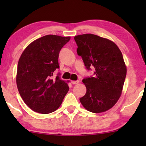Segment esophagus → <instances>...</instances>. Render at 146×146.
Wrapping results in <instances>:
<instances>
[{
    "label": "esophagus",
    "instance_id": "34e87169",
    "mask_svg": "<svg viewBox=\"0 0 146 146\" xmlns=\"http://www.w3.org/2000/svg\"><path fill=\"white\" fill-rule=\"evenodd\" d=\"M71 82L73 84H78L79 83V81L78 80H76V81H75V80H72V81H71Z\"/></svg>",
    "mask_w": 146,
    "mask_h": 146
}]
</instances>
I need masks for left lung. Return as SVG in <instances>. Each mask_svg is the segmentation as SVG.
Returning a JSON list of instances; mask_svg holds the SVG:
<instances>
[{"mask_svg":"<svg viewBox=\"0 0 146 146\" xmlns=\"http://www.w3.org/2000/svg\"><path fill=\"white\" fill-rule=\"evenodd\" d=\"M74 40L86 68H95L94 76L82 80L86 93L80 101L88 111L104 112L116 104L122 92L127 72L122 54L113 41L93 34L76 36Z\"/></svg>","mask_w":146,"mask_h":146,"instance_id":"left-lung-1","label":"left lung"}]
</instances>
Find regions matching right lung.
<instances>
[{"label": "right lung", "instance_id": "right-lung-1", "mask_svg": "<svg viewBox=\"0 0 146 146\" xmlns=\"http://www.w3.org/2000/svg\"><path fill=\"white\" fill-rule=\"evenodd\" d=\"M70 36L46 35L24 50L18 63L17 85L25 103L36 112L46 114L60 106L69 90L67 82L58 76L52 78L59 68V52Z\"/></svg>", "mask_w": 146, "mask_h": 146}]
</instances>
